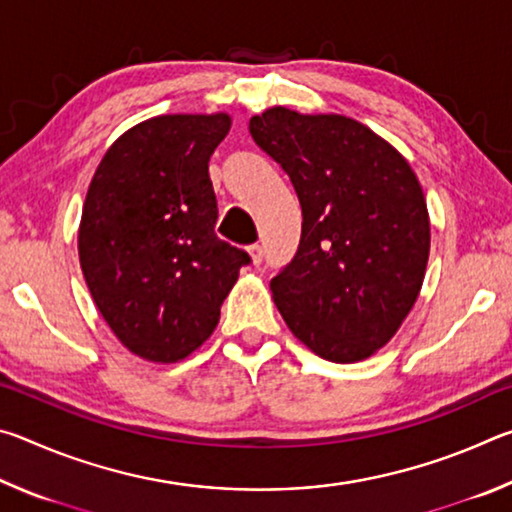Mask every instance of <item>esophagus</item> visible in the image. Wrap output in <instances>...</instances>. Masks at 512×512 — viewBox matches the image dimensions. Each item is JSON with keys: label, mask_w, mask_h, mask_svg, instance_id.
Returning <instances> with one entry per match:
<instances>
[{"label": "esophagus", "mask_w": 512, "mask_h": 512, "mask_svg": "<svg viewBox=\"0 0 512 512\" xmlns=\"http://www.w3.org/2000/svg\"><path fill=\"white\" fill-rule=\"evenodd\" d=\"M248 253H250V257H253L255 266L262 264V259H264V246L262 244H253L248 248Z\"/></svg>", "instance_id": "34e87169"}]
</instances>
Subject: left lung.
Wrapping results in <instances>:
<instances>
[{
	"label": "left lung",
	"mask_w": 512,
	"mask_h": 512,
	"mask_svg": "<svg viewBox=\"0 0 512 512\" xmlns=\"http://www.w3.org/2000/svg\"><path fill=\"white\" fill-rule=\"evenodd\" d=\"M302 207L298 253L271 280L284 323L318 357L354 363L393 339L429 259L422 187L400 153L343 115L275 106L250 119Z\"/></svg>",
	"instance_id": "left-lung-1"
}]
</instances>
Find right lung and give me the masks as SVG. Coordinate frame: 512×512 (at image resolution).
Here are the masks:
<instances>
[{"instance_id":"right-lung-1","label":"right lung","mask_w":512,"mask_h":512,"mask_svg":"<svg viewBox=\"0 0 512 512\" xmlns=\"http://www.w3.org/2000/svg\"><path fill=\"white\" fill-rule=\"evenodd\" d=\"M230 117L162 115L103 155L83 203L79 257L94 302L137 357L173 363L210 339L246 250L216 237L210 155Z\"/></svg>"}]
</instances>
